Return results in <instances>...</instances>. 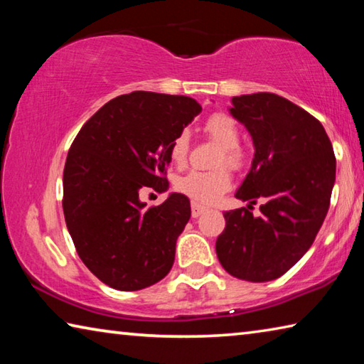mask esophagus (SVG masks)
I'll list each match as a JSON object with an SVG mask.
<instances>
[{"label": "esophagus", "mask_w": 364, "mask_h": 364, "mask_svg": "<svg viewBox=\"0 0 364 364\" xmlns=\"http://www.w3.org/2000/svg\"><path fill=\"white\" fill-rule=\"evenodd\" d=\"M207 210L205 207H202V205H199V204H191V215H193V218H197V217H200L202 213H204Z\"/></svg>", "instance_id": "obj_1"}]
</instances>
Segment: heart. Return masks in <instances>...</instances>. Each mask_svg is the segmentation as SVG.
I'll return each mask as SVG.
<instances>
[{"mask_svg": "<svg viewBox=\"0 0 364 364\" xmlns=\"http://www.w3.org/2000/svg\"><path fill=\"white\" fill-rule=\"evenodd\" d=\"M205 136L220 146V152L215 160L212 171H189L181 178H178L176 189L186 194L194 204H213L218 200L228 189L231 188V176L228 173V167L232 171H241L247 165V152H245L239 141H241V130L232 117L217 112L208 117L204 123ZM170 160L178 167L186 164L189 154V134L188 132L176 133L168 147Z\"/></svg>", "mask_w": 364, "mask_h": 364, "instance_id": "heart-1", "label": "heart"}]
</instances>
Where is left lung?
<instances>
[{
    "label": "left lung",
    "mask_w": 364,
    "mask_h": 364,
    "mask_svg": "<svg viewBox=\"0 0 364 364\" xmlns=\"http://www.w3.org/2000/svg\"><path fill=\"white\" fill-rule=\"evenodd\" d=\"M234 119L255 146L252 168L236 197L257 204L225 212L217 255L234 278L264 282L279 278L315 242L329 210L336 156L318 119L274 93L232 97Z\"/></svg>",
    "instance_id": "8db88e82"
}]
</instances>
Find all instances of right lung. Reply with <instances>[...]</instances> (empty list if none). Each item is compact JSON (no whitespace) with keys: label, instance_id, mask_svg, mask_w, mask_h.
Wrapping results in <instances>:
<instances>
[{"label":"right lung","instance_id":"obj_1","mask_svg":"<svg viewBox=\"0 0 364 364\" xmlns=\"http://www.w3.org/2000/svg\"><path fill=\"white\" fill-rule=\"evenodd\" d=\"M200 104L188 96L133 91L85 123L64 167L63 208L78 257L117 291H139L168 274L189 199L170 194L146 208L139 193L167 191L168 147Z\"/></svg>","mask_w":364,"mask_h":364}]
</instances>
